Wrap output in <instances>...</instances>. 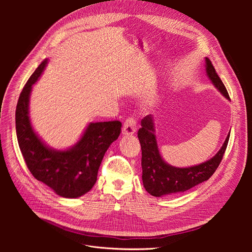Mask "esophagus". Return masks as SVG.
Segmentation results:
<instances>
[{
  "mask_svg": "<svg viewBox=\"0 0 252 252\" xmlns=\"http://www.w3.org/2000/svg\"><path fill=\"white\" fill-rule=\"evenodd\" d=\"M136 131V122L134 119L129 118L127 119L125 124H124V127H123V133L126 135H129V134H133Z\"/></svg>",
  "mask_w": 252,
  "mask_h": 252,
  "instance_id": "34e87169",
  "label": "esophagus"
}]
</instances>
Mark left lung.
Returning a JSON list of instances; mask_svg holds the SVG:
<instances>
[{
  "instance_id": "8db88e82",
  "label": "left lung",
  "mask_w": 252,
  "mask_h": 252,
  "mask_svg": "<svg viewBox=\"0 0 252 252\" xmlns=\"http://www.w3.org/2000/svg\"><path fill=\"white\" fill-rule=\"evenodd\" d=\"M205 70L212 85L224 97L229 99L222 81L208 58H205ZM140 125L141 127L138 129L137 137L141 147L142 183L146 190L157 197L185 192L207 181L219 167L227 148L230 134L229 131L221 149L210 159L197 165L176 167L165 162L159 154L155 133L154 116L149 115L145 117L141 120Z\"/></svg>"
}]
</instances>
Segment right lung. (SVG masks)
Returning a JSON list of instances; mask_svg holds the SVG:
<instances>
[{"label": "right lung", "instance_id": "right-lung-1", "mask_svg": "<svg viewBox=\"0 0 252 252\" xmlns=\"http://www.w3.org/2000/svg\"><path fill=\"white\" fill-rule=\"evenodd\" d=\"M48 64V59L33 71L25 85L16 109V131L26 164L35 179L64 198H77L94 186L103 156L118 139L119 121L90 123L76 145L63 151L50 148L34 131L29 103L32 85Z\"/></svg>", "mask_w": 252, "mask_h": 252}]
</instances>
